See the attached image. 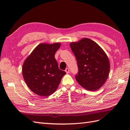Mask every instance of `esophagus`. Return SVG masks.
I'll use <instances>...</instances> for the list:
<instances>
[{"label": "esophagus", "mask_w": 130, "mask_h": 130, "mask_svg": "<svg viewBox=\"0 0 130 130\" xmlns=\"http://www.w3.org/2000/svg\"><path fill=\"white\" fill-rule=\"evenodd\" d=\"M65 71H66V73H69V68H66Z\"/></svg>", "instance_id": "1"}]
</instances>
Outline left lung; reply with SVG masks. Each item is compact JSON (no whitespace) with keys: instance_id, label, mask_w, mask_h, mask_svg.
<instances>
[{"instance_id":"1","label":"left lung","mask_w":130,"mask_h":130,"mask_svg":"<svg viewBox=\"0 0 130 130\" xmlns=\"http://www.w3.org/2000/svg\"><path fill=\"white\" fill-rule=\"evenodd\" d=\"M70 47L77 61L76 80L87 90L99 89L106 81L110 72L109 60L105 52L88 38L71 43Z\"/></svg>"}]
</instances>
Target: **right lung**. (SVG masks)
Masks as SVG:
<instances>
[{
    "label": "right lung",
    "mask_w": 130,
    "mask_h": 130,
    "mask_svg": "<svg viewBox=\"0 0 130 130\" xmlns=\"http://www.w3.org/2000/svg\"><path fill=\"white\" fill-rule=\"evenodd\" d=\"M61 46L60 43H40L23 66L24 80L30 90L39 95L49 96L57 89L66 73L59 69L55 55Z\"/></svg>",
    "instance_id": "right-lung-1"
}]
</instances>
